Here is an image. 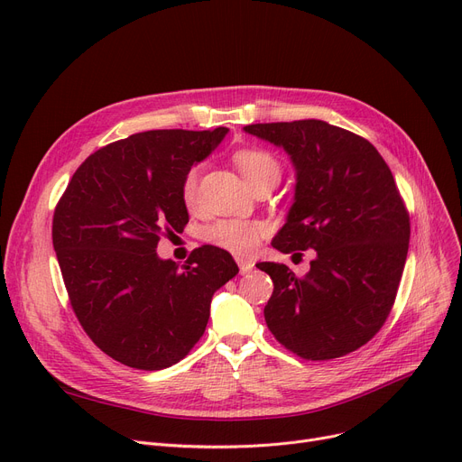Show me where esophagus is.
<instances>
[{"label":"esophagus","mask_w":462,"mask_h":462,"mask_svg":"<svg viewBox=\"0 0 462 462\" xmlns=\"http://www.w3.org/2000/svg\"><path fill=\"white\" fill-rule=\"evenodd\" d=\"M237 265H239V272L241 273H251L254 268V262L253 260H244V258H237Z\"/></svg>","instance_id":"34e87169"}]
</instances>
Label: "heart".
<instances>
[{
	"label": "heart",
	"mask_w": 462,
	"mask_h": 462,
	"mask_svg": "<svg viewBox=\"0 0 462 462\" xmlns=\"http://www.w3.org/2000/svg\"><path fill=\"white\" fill-rule=\"evenodd\" d=\"M234 162L244 174L245 181L253 187L260 183H275L281 180L279 161L265 150L245 148L234 153ZM199 189V168H190L181 183V197L187 206L197 202ZM268 234L263 223L260 221H241V218H225L209 226L208 241L218 249H225L236 256H251L263 236Z\"/></svg>",
	"instance_id": "b5f03b06"
}]
</instances>
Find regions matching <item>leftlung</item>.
Returning a JSON list of instances; mask_svg holds the SVG:
<instances>
[{"label":"left lung","instance_id":"obj_1","mask_svg":"<svg viewBox=\"0 0 462 462\" xmlns=\"http://www.w3.org/2000/svg\"><path fill=\"white\" fill-rule=\"evenodd\" d=\"M244 131L279 145L296 168L294 204L272 245L317 251L305 277L258 263L273 281L265 324L303 359L346 356L380 331L404 270L410 217L392 170L369 140L320 119Z\"/></svg>","mask_w":462,"mask_h":462}]
</instances>
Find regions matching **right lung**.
Here are the masks:
<instances>
[{
  "label": "right lung",
  "instance_id": "right-lung-1",
  "mask_svg": "<svg viewBox=\"0 0 462 462\" xmlns=\"http://www.w3.org/2000/svg\"><path fill=\"white\" fill-rule=\"evenodd\" d=\"M228 133L161 129L91 153L52 221L67 294L91 341L112 359L159 371L183 359L209 320L215 290L237 275L225 249H194L183 268L157 256L161 236L189 223L181 183Z\"/></svg>",
  "mask_w": 462,
  "mask_h": 462
}]
</instances>
